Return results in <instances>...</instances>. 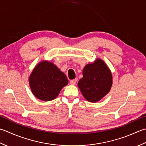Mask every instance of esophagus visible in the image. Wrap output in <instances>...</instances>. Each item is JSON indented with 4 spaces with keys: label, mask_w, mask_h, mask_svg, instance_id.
I'll return each mask as SVG.
<instances>
[{
    "label": "esophagus",
    "mask_w": 146,
    "mask_h": 146,
    "mask_svg": "<svg viewBox=\"0 0 146 146\" xmlns=\"http://www.w3.org/2000/svg\"><path fill=\"white\" fill-rule=\"evenodd\" d=\"M77 81V80L75 79L71 80V81H70V84H72V85H75V84H76Z\"/></svg>",
    "instance_id": "34e87169"
}]
</instances>
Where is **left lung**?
<instances>
[{"label": "left lung", "mask_w": 146, "mask_h": 146, "mask_svg": "<svg viewBox=\"0 0 146 146\" xmlns=\"http://www.w3.org/2000/svg\"><path fill=\"white\" fill-rule=\"evenodd\" d=\"M83 77L78 82V87L86 100L95 103L109 93L112 86V74L102 59L88 64L82 71Z\"/></svg>", "instance_id": "1"}]
</instances>
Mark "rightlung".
Segmentation results:
<instances>
[{
    "label": "right lung",
    "mask_w": 146,
    "mask_h": 146,
    "mask_svg": "<svg viewBox=\"0 0 146 146\" xmlns=\"http://www.w3.org/2000/svg\"><path fill=\"white\" fill-rule=\"evenodd\" d=\"M29 82L34 96L44 102L54 100L69 82L65 74L48 61L41 62L35 67Z\"/></svg>",
    "instance_id": "obj_1"
}]
</instances>
